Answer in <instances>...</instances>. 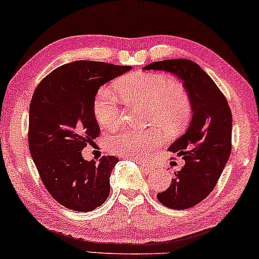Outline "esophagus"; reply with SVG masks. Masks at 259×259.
Masks as SVG:
<instances>
[{"instance_id": "34e87169", "label": "esophagus", "mask_w": 259, "mask_h": 259, "mask_svg": "<svg viewBox=\"0 0 259 259\" xmlns=\"http://www.w3.org/2000/svg\"><path fill=\"white\" fill-rule=\"evenodd\" d=\"M135 161H136L137 163H140L141 168H142L143 172H146L147 175H148V173H153V172H154V168H153L150 165H147V163H145V162H141L140 160H135Z\"/></svg>"}]
</instances>
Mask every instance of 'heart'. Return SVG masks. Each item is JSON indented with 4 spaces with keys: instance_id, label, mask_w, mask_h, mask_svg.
Masks as SVG:
<instances>
[{
    "instance_id": "1",
    "label": "heart",
    "mask_w": 259,
    "mask_h": 259,
    "mask_svg": "<svg viewBox=\"0 0 259 259\" xmlns=\"http://www.w3.org/2000/svg\"><path fill=\"white\" fill-rule=\"evenodd\" d=\"M116 90L127 103L149 101V122L153 125L178 129L185 125L191 113L188 92L181 83L169 81L165 75L143 71L127 74L116 83ZM118 94L112 88L104 87L94 97V117L101 126L107 129L122 122V100ZM163 141L165 137L158 130H122L107 139V148L127 158L143 159L161 146Z\"/></svg>"
}]
</instances>
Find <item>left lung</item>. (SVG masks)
<instances>
[{"label": "left lung", "mask_w": 259, "mask_h": 259, "mask_svg": "<svg viewBox=\"0 0 259 259\" xmlns=\"http://www.w3.org/2000/svg\"><path fill=\"white\" fill-rule=\"evenodd\" d=\"M145 70H163L178 76L191 101L189 127L168 150L184 159L171 186L158 194L161 204L189 209L212 191L231 155L232 113L227 100L211 77L190 60H166L146 65Z\"/></svg>", "instance_id": "1"}]
</instances>
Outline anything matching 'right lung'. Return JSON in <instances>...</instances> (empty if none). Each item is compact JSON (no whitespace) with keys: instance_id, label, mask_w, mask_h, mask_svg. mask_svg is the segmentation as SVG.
<instances>
[{"instance_id":"add662e5","label":"right lung","mask_w":259,"mask_h":259,"mask_svg":"<svg viewBox=\"0 0 259 259\" xmlns=\"http://www.w3.org/2000/svg\"><path fill=\"white\" fill-rule=\"evenodd\" d=\"M129 70V65L75 61L51 71L35 88L29 104V152L42 184L65 208L91 211L109 197L118 159L88 161L82 149L100 130L93 113L98 90Z\"/></svg>"}]
</instances>
